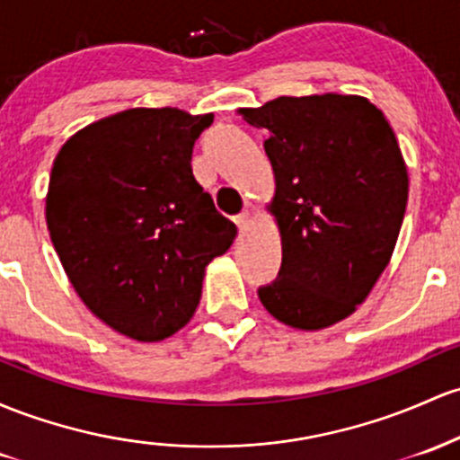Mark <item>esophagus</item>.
<instances>
[{
	"label": "esophagus",
	"instance_id": "esophagus-1",
	"mask_svg": "<svg viewBox=\"0 0 460 460\" xmlns=\"http://www.w3.org/2000/svg\"><path fill=\"white\" fill-rule=\"evenodd\" d=\"M235 225L240 226V231H244L251 225V211H242V214L235 216Z\"/></svg>",
	"mask_w": 460,
	"mask_h": 460
}]
</instances>
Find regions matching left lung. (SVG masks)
Segmentation results:
<instances>
[{
	"instance_id": "1",
	"label": "left lung",
	"mask_w": 460,
	"mask_h": 460,
	"mask_svg": "<svg viewBox=\"0 0 460 460\" xmlns=\"http://www.w3.org/2000/svg\"><path fill=\"white\" fill-rule=\"evenodd\" d=\"M240 113L270 133L284 249L260 301L290 327L334 325L367 299L400 235L408 172L395 133L360 95H281Z\"/></svg>"
}]
</instances>
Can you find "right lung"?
Returning a JSON list of instances; mask_svg holds the SVG:
<instances>
[{
	"label": "right lung",
	"mask_w": 460,
	"mask_h": 460,
	"mask_svg": "<svg viewBox=\"0 0 460 460\" xmlns=\"http://www.w3.org/2000/svg\"><path fill=\"white\" fill-rule=\"evenodd\" d=\"M214 115L128 109L65 141L49 176V238L84 305L119 334L164 341L194 316L205 266L235 225L191 174Z\"/></svg>",
	"instance_id": "add662e5"
}]
</instances>
